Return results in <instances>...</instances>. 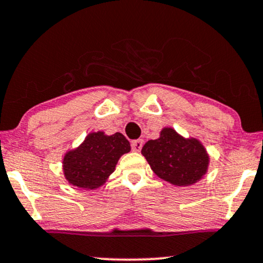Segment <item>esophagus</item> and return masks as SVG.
Segmentation results:
<instances>
[{"instance_id":"34e87169","label":"esophagus","mask_w":263,"mask_h":263,"mask_svg":"<svg viewBox=\"0 0 263 263\" xmlns=\"http://www.w3.org/2000/svg\"><path fill=\"white\" fill-rule=\"evenodd\" d=\"M142 145H144V140H134V141L132 142V149L134 152H140L142 148Z\"/></svg>"}]
</instances>
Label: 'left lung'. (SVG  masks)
<instances>
[{
    "label": "left lung",
    "mask_w": 263,
    "mask_h": 263,
    "mask_svg": "<svg viewBox=\"0 0 263 263\" xmlns=\"http://www.w3.org/2000/svg\"><path fill=\"white\" fill-rule=\"evenodd\" d=\"M142 156L159 179L174 186L198 182L208 173L210 156L197 138H185L172 127H164L159 138L148 140Z\"/></svg>",
    "instance_id": "left-lung-1"
}]
</instances>
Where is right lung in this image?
I'll list each match as a JSON object with an SVG mask.
<instances>
[{"mask_svg":"<svg viewBox=\"0 0 263 263\" xmlns=\"http://www.w3.org/2000/svg\"><path fill=\"white\" fill-rule=\"evenodd\" d=\"M128 152L130 144L121 133L91 132L78 147L64 155V177L78 189L97 190L110 179L119 158Z\"/></svg>","mask_w":263,"mask_h":263,"instance_id":"obj_1","label":"right lung"}]
</instances>
